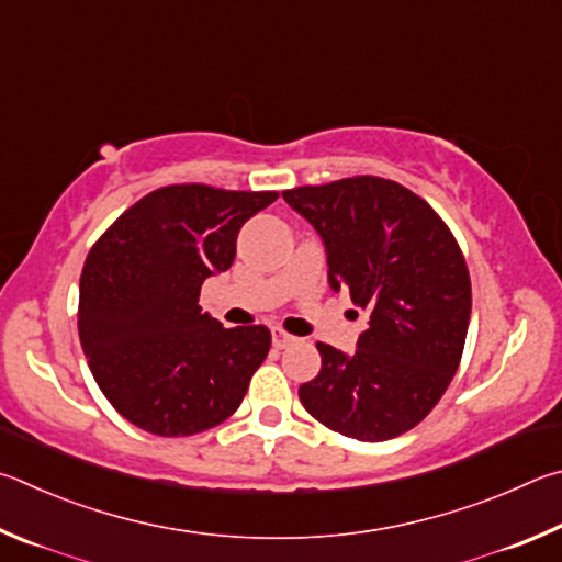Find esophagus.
I'll return each instance as SVG.
<instances>
[{"mask_svg": "<svg viewBox=\"0 0 562 562\" xmlns=\"http://www.w3.org/2000/svg\"><path fill=\"white\" fill-rule=\"evenodd\" d=\"M271 338H273V348H279V350H283V348H289V346H293V342H296L299 338L296 336H291V333H286L283 328H271Z\"/></svg>", "mask_w": 562, "mask_h": 562, "instance_id": "1", "label": "esophagus"}]
</instances>
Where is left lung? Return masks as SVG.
<instances>
[{"label":"left lung","instance_id":"obj_1","mask_svg":"<svg viewBox=\"0 0 562 562\" xmlns=\"http://www.w3.org/2000/svg\"><path fill=\"white\" fill-rule=\"evenodd\" d=\"M283 200L326 244L330 286L370 313L352 356L316 342L321 372L299 387L303 407L360 441L405 435L464 352L471 279L457 236L419 194L375 175L293 187Z\"/></svg>","mask_w":562,"mask_h":562}]
</instances>
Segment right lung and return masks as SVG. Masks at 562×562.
<instances>
[{
    "label": "right lung",
    "instance_id": "right-lung-1",
    "mask_svg": "<svg viewBox=\"0 0 562 562\" xmlns=\"http://www.w3.org/2000/svg\"><path fill=\"white\" fill-rule=\"evenodd\" d=\"M279 192L167 184L117 216L86 256L78 338L98 387L131 425L192 437L229 419L269 356L266 326L224 328L200 311L241 224Z\"/></svg>",
    "mask_w": 562,
    "mask_h": 562
}]
</instances>
